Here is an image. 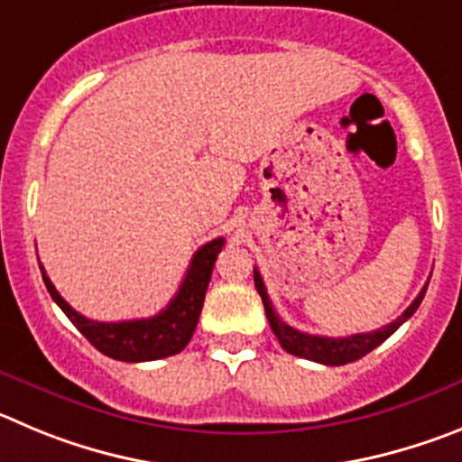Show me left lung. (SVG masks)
Returning a JSON list of instances; mask_svg holds the SVG:
<instances>
[{
    "mask_svg": "<svg viewBox=\"0 0 462 462\" xmlns=\"http://www.w3.org/2000/svg\"><path fill=\"white\" fill-rule=\"evenodd\" d=\"M253 278H255V288L257 292H260L262 303H264V313H267L269 327H272V331L276 334L282 350L290 352V355L294 356H301V359L318 361V364H324V365L350 364V361L361 359V356H365L371 350H375L377 345L384 343V340L389 338V336H392L402 322H407V319L412 318L414 310L419 309V303H421L423 294H426V288H428V282H426L421 292H419V297L407 306L405 313H402L398 319H393L392 324L382 327V329L368 331V334H352V336H345V338H329V336L303 334V331L294 329V327L282 322V319L276 315V310H273L272 301H269L267 288H264V281H262L257 269H253Z\"/></svg>",
    "mask_w": 462,
    "mask_h": 462,
    "instance_id": "left-lung-1",
    "label": "left lung"
}]
</instances>
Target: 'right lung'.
I'll list each match as a JSON object with an SVG mask.
<instances>
[{"mask_svg": "<svg viewBox=\"0 0 462 462\" xmlns=\"http://www.w3.org/2000/svg\"><path fill=\"white\" fill-rule=\"evenodd\" d=\"M223 244H226V239L218 236V239H211L209 244L198 248L172 301L159 315L144 319L97 322V319L85 318V315L78 313L76 309H70L69 303L64 301V297L57 292L43 267H41V273H43V282L50 297L55 299L57 306L66 313V318L76 324V329L98 352H103L110 359L128 361V364L156 361L177 355V352H181L189 345L190 336H193L195 327H198V319H200L207 285L211 281L216 257L221 253Z\"/></svg>", "mask_w": 462, "mask_h": 462, "instance_id": "right-lung-1", "label": "right lung"}]
</instances>
